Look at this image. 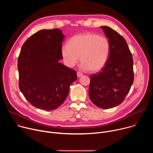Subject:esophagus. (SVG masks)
I'll list each match as a JSON object with an SVG mask.
<instances>
[{"label":"esophagus","instance_id":"1","mask_svg":"<svg viewBox=\"0 0 153 153\" xmlns=\"http://www.w3.org/2000/svg\"><path fill=\"white\" fill-rule=\"evenodd\" d=\"M77 76L78 77H82L83 76V74L81 72L79 71V72L77 73Z\"/></svg>","mask_w":153,"mask_h":153}]
</instances>
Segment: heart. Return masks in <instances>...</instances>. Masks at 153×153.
I'll return each instance as SVG.
<instances>
[{
  "mask_svg": "<svg viewBox=\"0 0 153 153\" xmlns=\"http://www.w3.org/2000/svg\"><path fill=\"white\" fill-rule=\"evenodd\" d=\"M110 51V42L106 37L86 33L73 36L69 40L68 45L62 47L61 55L68 67H74L80 56L82 68L97 71L105 67Z\"/></svg>",
  "mask_w": 153,
  "mask_h": 153,
  "instance_id": "b5f03b06",
  "label": "heart"
}]
</instances>
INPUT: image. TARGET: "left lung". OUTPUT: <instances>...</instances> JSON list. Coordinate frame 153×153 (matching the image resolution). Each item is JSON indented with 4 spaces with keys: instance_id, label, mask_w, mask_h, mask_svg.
Here are the masks:
<instances>
[{
    "instance_id": "1",
    "label": "left lung",
    "mask_w": 153,
    "mask_h": 153,
    "mask_svg": "<svg viewBox=\"0 0 153 153\" xmlns=\"http://www.w3.org/2000/svg\"><path fill=\"white\" fill-rule=\"evenodd\" d=\"M111 44L110 57L101 71L91 75L89 97L97 106L108 109L120 105L134 81L133 60L125 39L110 27L102 26Z\"/></svg>"
}]
</instances>
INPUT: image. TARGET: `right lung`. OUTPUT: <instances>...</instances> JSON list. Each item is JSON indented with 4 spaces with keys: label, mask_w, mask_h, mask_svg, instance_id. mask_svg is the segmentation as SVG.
Here are the masks:
<instances>
[{
    "label": "right lung",
    "mask_w": 153,
    "mask_h": 153,
    "mask_svg": "<svg viewBox=\"0 0 153 153\" xmlns=\"http://www.w3.org/2000/svg\"><path fill=\"white\" fill-rule=\"evenodd\" d=\"M65 38L58 28L42 30L24 43L18 58L19 86L34 106L51 111L67 97L71 84L77 79L75 70L60 63Z\"/></svg>",
    "instance_id": "obj_1"
}]
</instances>
